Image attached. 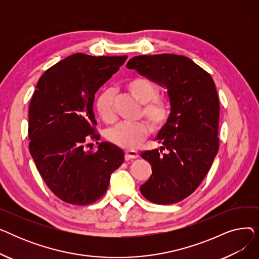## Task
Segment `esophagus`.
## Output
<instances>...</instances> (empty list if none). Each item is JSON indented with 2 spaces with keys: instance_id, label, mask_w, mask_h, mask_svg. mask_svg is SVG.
I'll return each mask as SVG.
<instances>
[{
  "instance_id": "1",
  "label": "esophagus",
  "mask_w": 259,
  "mask_h": 259,
  "mask_svg": "<svg viewBox=\"0 0 259 259\" xmlns=\"http://www.w3.org/2000/svg\"><path fill=\"white\" fill-rule=\"evenodd\" d=\"M139 157V153L138 151L135 150H127L125 152V158L128 160V159H132V158H138Z\"/></svg>"
}]
</instances>
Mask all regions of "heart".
I'll return each instance as SVG.
<instances>
[{
	"label": "heart",
	"instance_id": "heart-1",
	"mask_svg": "<svg viewBox=\"0 0 259 259\" xmlns=\"http://www.w3.org/2000/svg\"><path fill=\"white\" fill-rule=\"evenodd\" d=\"M127 89L132 97L141 104H146L143 113L153 127H160L168 118V108L161 101L154 100L157 88L151 80L145 77H135L127 84ZM95 111L107 122L114 119L113 92L110 89L103 90L95 99ZM148 134V127L144 121H120L107 130L106 138L109 142L121 148L137 147Z\"/></svg>",
	"mask_w": 259,
	"mask_h": 259
}]
</instances>
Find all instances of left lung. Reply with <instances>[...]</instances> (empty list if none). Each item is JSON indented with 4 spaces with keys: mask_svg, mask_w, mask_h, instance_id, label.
Wrapping results in <instances>:
<instances>
[{
    "mask_svg": "<svg viewBox=\"0 0 259 259\" xmlns=\"http://www.w3.org/2000/svg\"><path fill=\"white\" fill-rule=\"evenodd\" d=\"M128 69L164 87L170 113L154 141L157 149L141 156L150 162L152 174L141 193L159 205H169L192 194L209 172L219 151L220 101L211 75L178 54L138 56Z\"/></svg>",
    "mask_w": 259,
    "mask_h": 259,
    "instance_id": "1",
    "label": "left lung"
}]
</instances>
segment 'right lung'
Here are the masks:
<instances>
[{
	"label": "right lung",
	"mask_w": 259,
	"mask_h": 259,
	"mask_svg": "<svg viewBox=\"0 0 259 259\" xmlns=\"http://www.w3.org/2000/svg\"><path fill=\"white\" fill-rule=\"evenodd\" d=\"M122 57L75 53L39 77L29 105V151L42 179L60 199L85 206L107 191L124 151L103 142L88 150L94 133L97 91L125 63Z\"/></svg>",
	"instance_id": "obj_1"
}]
</instances>
